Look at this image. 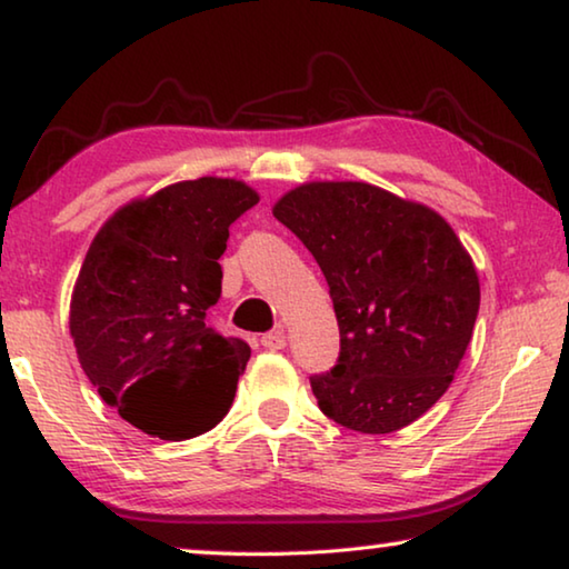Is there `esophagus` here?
<instances>
[{
	"label": "esophagus",
	"instance_id": "1",
	"mask_svg": "<svg viewBox=\"0 0 569 569\" xmlns=\"http://www.w3.org/2000/svg\"><path fill=\"white\" fill-rule=\"evenodd\" d=\"M260 345H263L266 349H273V351H278V349H283V347L288 345L286 329H283V327H278V329H273V331H268V333H263V337H260Z\"/></svg>",
	"mask_w": 569,
	"mask_h": 569
}]
</instances>
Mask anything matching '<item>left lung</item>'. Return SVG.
Wrapping results in <instances>:
<instances>
[{
    "label": "left lung",
    "mask_w": 569,
    "mask_h": 569,
    "mask_svg": "<svg viewBox=\"0 0 569 569\" xmlns=\"http://www.w3.org/2000/svg\"><path fill=\"white\" fill-rule=\"evenodd\" d=\"M273 214L317 258L341 351L311 377L319 408L385 436L436 405L473 337L481 286L443 214L367 182H303Z\"/></svg>",
    "instance_id": "obj_1"
}]
</instances>
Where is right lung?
<instances>
[{"label": "right lung", "mask_w": 569, "mask_h": 569, "mask_svg": "<svg viewBox=\"0 0 569 569\" xmlns=\"http://www.w3.org/2000/svg\"><path fill=\"white\" fill-rule=\"evenodd\" d=\"M260 194L200 177L119 207L70 296L78 362L106 405L161 440L202 436L228 415L250 347L204 323L220 299L230 224Z\"/></svg>", "instance_id": "add662e5"}]
</instances>
